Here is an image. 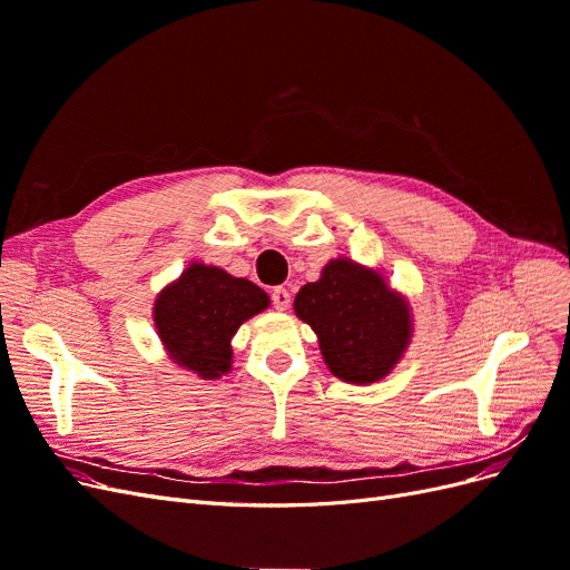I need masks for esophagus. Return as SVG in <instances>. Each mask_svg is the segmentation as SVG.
<instances>
[{
    "label": "esophagus",
    "mask_w": 570,
    "mask_h": 570,
    "mask_svg": "<svg viewBox=\"0 0 570 570\" xmlns=\"http://www.w3.org/2000/svg\"><path fill=\"white\" fill-rule=\"evenodd\" d=\"M271 299H273V306L278 308V312H285V308L289 306V292L285 287H275L271 292Z\"/></svg>",
    "instance_id": "esophagus-1"
}]
</instances>
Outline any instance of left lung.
Segmentation results:
<instances>
[{"instance_id":"1","label":"left lung","mask_w":570,"mask_h":570,"mask_svg":"<svg viewBox=\"0 0 570 570\" xmlns=\"http://www.w3.org/2000/svg\"><path fill=\"white\" fill-rule=\"evenodd\" d=\"M295 314L312 325L325 366L352 385L383 381L413 337L409 299L381 268L347 256L331 258L321 278L297 292Z\"/></svg>"}]
</instances>
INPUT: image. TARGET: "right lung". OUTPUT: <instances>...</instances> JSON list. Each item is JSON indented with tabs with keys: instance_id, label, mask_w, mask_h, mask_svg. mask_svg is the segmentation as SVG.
Masks as SVG:
<instances>
[{
	"instance_id": "1",
	"label": "right lung",
	"mask_w": 570,
	"mask_h": 570,
	"mask_svg": "<svg viewBox=\"0 0 570 570\" xmlns=\"http://www.w3.org/2000/svg\"><path fill=\"white\" fill-rule=\"evenodd\" d=\"M266 292L247 278L202 262L189 264L154 299V327L168 358L199 381L233 368L237 327L268 308Z\"/></svg>"
}]
</instances>
